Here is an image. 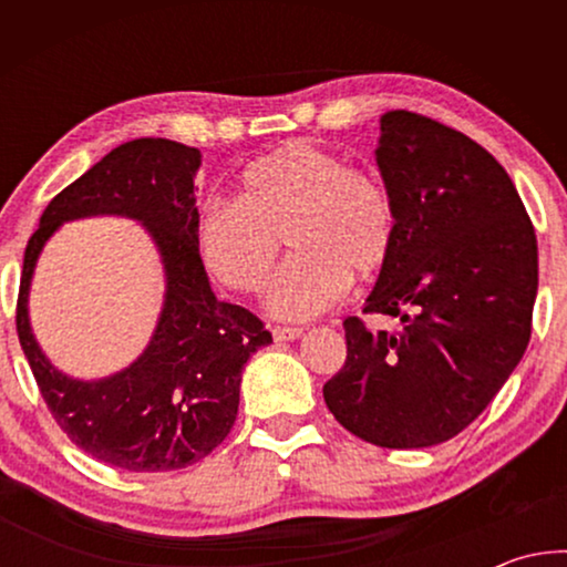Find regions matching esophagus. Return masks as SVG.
Returning a JSON list of instances; mask_svg holds the SVG:
<instances>
[{
  "instance_id": "esophagus-1",
  "label": "esophagus",
  "mask_w": 567,
  "mask_h": 567,
  "mask_svg": "<svg viewBox=\"0 0 567 567\" xmlns=\"http://www.w3.org/2000/svg\"><path fill=\"white\" fill-rule=\"evenodd\" d=\"M302 334V328H292V324H275L272 338L275 340H297Z\"/></svg>"
}]
</instances>
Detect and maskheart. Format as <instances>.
Wrapping results in <instances>:
<instances>
[{"instance_id": "obj_1", "label": "heart", "mask_w": 567, "mask_h": 567, "mask_svg": "<svg viewBox=\"0 0 567 567\" xmlns=\"http://www.w3.org/2000/svg\"><path fill=\"white\" fill-rule=\"evenodd\" d=\"M205 270L235 292H255L280 255L292 249L267 285L275 318L310 320L390 260L395 205L382 182L310 142H285L243 169L233 199H213L197 217Z\"/></svg>"}]
</instances>
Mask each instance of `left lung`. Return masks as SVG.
<instances>
[{
    "label": "left lung",
    "instance_id": "left-lung-1",
    "mask_svg": "<svg viewBox=\"0 0 567 567\" xmlns=\"http://www.w3.org/2000/svg\"><path fill=\"white\" fill-rule=\"evenodd\" d=\"M378 167L395 205V245L362 312L348 318V358L322 395L364 443L430 447L473 422L530 342L537 239L513 179L491 152L425 114L380 120Z\"/></svg>",
    "mask_w": 567,
    "mask_h": 567
}]
</instances>
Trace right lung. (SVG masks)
<instances>
[{
    "instance_id": "obj_1",
    "label": "right lung",
    "mask_w": 567,
    "mask_h": 567,
    "mask_svg": "<svg viewBox=\"0 0 567 567\" xmlns=\"http://www.w3.org/2000/svg\"><path fill=\"white\" fill-rule=\"evenodd\" d=\"M199 150L162 137L124 142L56 195L24 249L17 334L42 398L66 437L100 463L165 473L207 457L235 425L245 362L272 334L245 307L219 302L197 252ZM87 214L145 221L163 252L168 297L153 342L127 371L100 383L56 373L33 342L25 292L53 229Z\"/></svg>"
}]
</instances>
